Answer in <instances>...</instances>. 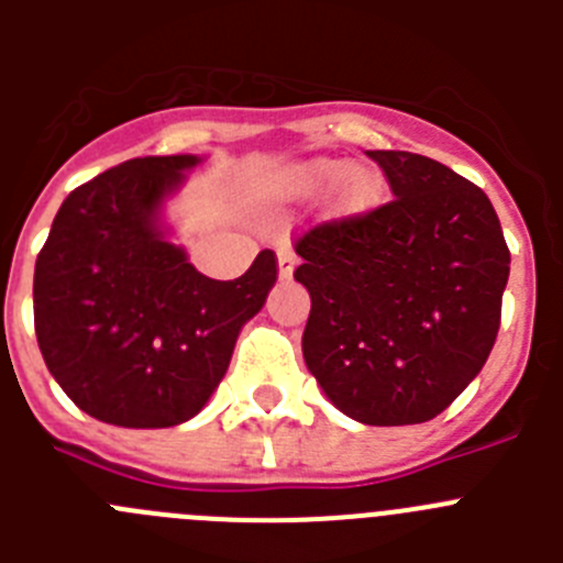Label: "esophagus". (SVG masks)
I'll return each instance as SVG.
<instances>
[{
    "instance_id": "obj_1",
    "label": "esophagus",
    "mask_w": 563,
    "mask_h": 563,
    "mask_svg": "<svg viewBox=\"0 0 563 563\" xmlns=\"http://www.w3.org/2000/svg\"><path fill=\"white\" fill-rule=\"evenodd\" d=\"M296 262H298V256L290 251V247L287 245L278 247V276L290 278L292 271H296Z\"/></svg>"
}]
</instances>
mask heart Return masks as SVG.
<instances>
[{
    "instance_id": "obj_1",
    "label": "heart",
    "mask_w": 563,
    "mask_h": 563,
    "mask_svg": "<svg viewBox=\"0 0 563 563\" xmlns=\"http://www.w3.org/2000/svg\"><path fill=\"white\" fill-rule=\"evenodd\" d=\"M343 163L335 161H312L307 166L296 168L292 174V186L298 191H321V188H330L332 183L341 177ZM377 197V180L372 174H352L341 194V206L350 208V211H361V208L369 206Z\"/></svg>"
}]
</instances>
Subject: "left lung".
<instances>
[{"label":"left lung","instance_id":"8db88e82","mask_svg":"<svg viewBox=\"0 0 563 563\" xmlns=\"http://www.w3.org/2000/svg\"><path fill=\"white\" fill-rule=\"evenodd\" d=\"M389 202L298 233L305 361L346 417L434 420L479 375L501 324L510 251L487 194L411 152H366Z\"/></svg>","mask_w":563,"mask_h":563}]
</instances>
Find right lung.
I'll list each match as a JSON object with an SVG mask.
<instances>
[{
	"label": "right lung",
	"mask_w": 563,
	"mask_h": 563,
	"mask_svg": "<svg viewBox=\"0 0 563 563\" xmlns=\"http://www.w3.org/2000/svg\"><path fill=\"white\" fill-rule=\"evenodd\" d=\"M194 163V154L134 157L98 174L62 202L38 251V350L69 400L109 426L191 420L278 278L273 251L245 276L217 282L163 239L157 208Z\"/></svg>",
	"instance_id": "add662e5"
}]
</instances>
